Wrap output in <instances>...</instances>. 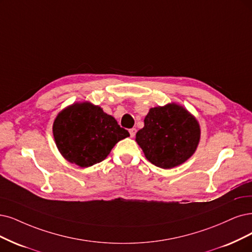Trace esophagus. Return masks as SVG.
<instances>
[{"mask_svg": "<svg viewBox=\"0 0 252 252\" xmlns=\"http://www.w3.org/2000/svg\"><path fill=\"white\" fill-rule=\"evenodd\" d=\"M129 135H131V137L133 138V137H135V135H136V128L135 127H132V128H129Z\"/></svg>", "mask_w": 252, "mask_h": 252, "instance_id": "esophagus-1", "label": "esophagus"}]
</instances>
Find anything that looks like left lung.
<instances>
[{
  "label": "left lung",
  "instance_id": "1",
  "mask_svg": "<svg viewBox=\"0 0 252 252\" xmlns=\"http://www.w3.org/2000/svg\"><path fill=\"white\" fill-rule=\"evenodd\" d=\"M199 138L197 120L176 104L152 108L144 119V127L136 134L146 159L164 169L187 161L196 151Z\"/></svg>",
  "mask_w": 252,
  "mask_h": 252
}]
</instances>
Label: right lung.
Wrapping results in <instances>:
<instances>
[{"instance_id":"add662e5","label":"right lung","mask_w":252,"mask_h":252,"mask_svg":"<svg viewBox=\"0 0 252 252\" xmlns=\"http://www.w3.org/2000/svg\"><path fill=\"white\" fill-rule=\"evenodd\" d=\"M53 134L61 155L80 167L105 160L118 141L129 136L114 117L90 102L74 104L60 112Z\"/></svg>"}]
</instances>
